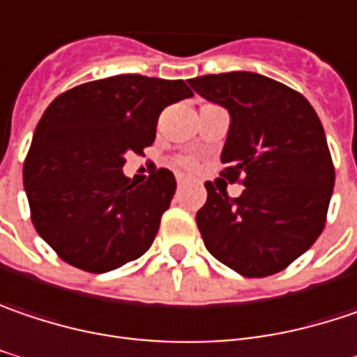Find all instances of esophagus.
Wrapping results in <instances>:
<instances>
[{
  "mask_svg": "<svg viewBox=\"0 0 357 357\" xmlns=\"http://www.w3.org/2000/svg\"><path fill=\"white\" fill-rule=\"evenodd\" d=\"M183 183H185V179L181 178V176H178V188H183Z\"/></svg>",
  "mask_w": 357,
  "mask_h": 357,
  "instance_id": "1",
  "label": "esophagus"
}]
</instances>
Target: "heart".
I'll return each mask as SVG.
<instances>
[{"instance_id":"b5f03b06","label":"heart","mask_w":357,"mask_h":357,"mask_svg":"<svg viewBox=\"0 0 357 357\" xmlns=\"http://www.w3.org/2000/svg\"><path fill=\"white\" fill-rule=\"evenodd\" d=\"M178 163L179 165H183V167H190V165H192V161H190V159H179Z\"/></svg>"}]
</instances>
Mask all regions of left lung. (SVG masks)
I'll list each match as a JSON object with an SVG mask.
<instances>
[{
    "label": "left lung",
    "mask_w": 357,
    "mask_h": 357,
    "mask_svg": "<svg viewBox=\"0 0 357 357\" xmlns=\"http://www.w3.org/2000/svg\"><path fill=\"white\" fill-rule=\"evenodd\" d=\"M190 86L230 115L222 176L242 179L228 198L208 181L196 214L206 248L242 277H268L319 238L335 169L324 125L297 91L257 73L206 74Z\"/></svg>",
    "instance_id": "obj_1"
}]
</instances>
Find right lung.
Instances as JSON below:
<instances>
[{"mask_svg":"<svg viewBox=\"0 0 357 357\" xmlns=\"http://www.w3.org/2000/svg\"><path fill=\"white\" fill-rule=\"evenodd\" d=\"M194 93L183 80L116 74L56 96L24 163L33 228L64 262L107 273L149 250L176 194L169 169L141 185L123 174L127 153L155 141L161 111Z\"/></svg>","mask_w":357,"mask_h":357,"instance_id":"obj_1","label":"right lung"}]
</instances>
